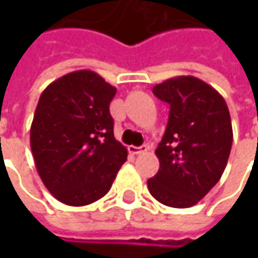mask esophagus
I'll return each mask as SVG.
<instances>
[{"mask_svg": "<svg viewBox=\"0 0 258 258\" xmlns=\"http://www.w3.org/2000/svg\"><path fill=\"white\" fill-rule=\"evenodd\" d=\"M149 149L148 145H142V146H129V152L134 155H142Z\"/></svg>", "mask_w": 258, "mask_h": 258, "instance_id": "1", "label": "esophagus"}]
</instances>
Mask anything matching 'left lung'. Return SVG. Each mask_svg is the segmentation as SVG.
<instances>
[{
  "label": "left lung",
  "mask_w": 258,
  "mask_h": 258,
  "mask_svg": "<svg viewBox=\"0 0 258 258\" xmlns=\"http://www.w3.org/2000/svg\"><path fill=\"white\" fill-rule=\"evenodd\" d=\"M171 106L155 154L159 171L148 179L155 200L189 208L220 181L233 145L231 117L224 97L194 76H178L152 89Z\"/></svg>",
  "instance_id": "left-lung-1"
}]
</instances>
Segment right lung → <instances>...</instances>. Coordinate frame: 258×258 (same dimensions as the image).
I'll use <instances>...</instances> for the list:
<instances>
[{"label":"right lung","instance_id":"add662e5","mask_svg":"<svg viewBox=\"0 0 258 258\" xmlns=\"http://www.w3.org/2000/svg\"><path fill=\"white\" fill-rule=\"evenodd\" d=\"M116 87L77 70L45 87L35 107L30 145L45 188L60 203L83 207L109 192L127 158L114 139L109 104Z\"/></svg>","mask_w":258,"mask_h":258}]
</instances>
